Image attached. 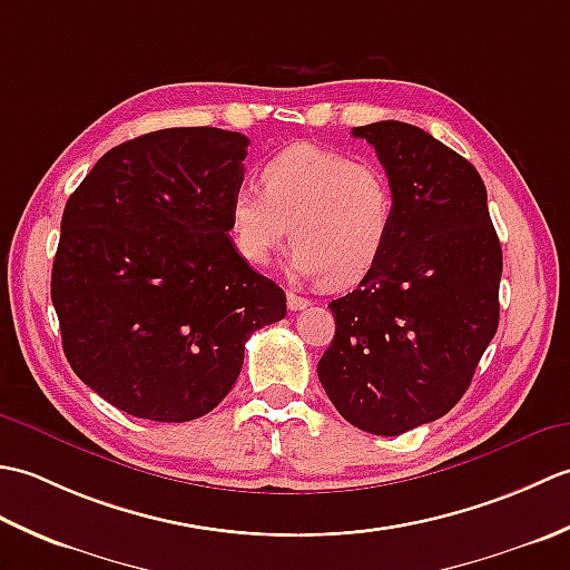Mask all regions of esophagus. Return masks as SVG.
I'll list each match as a JSON object with an SVG mask.
<instances>
[{
  "mask_svg": "<svg viewBox=\"0 0 570 570\" xmlns=\"http://www.w3.org/2000/svg\"><path fill=\"white\" fill-rule=\"evenodd\" d=\"M286 304H288V311H304L311 304V301L304 298V296H298V294H288Z\"/></svg>",
  "mask_w": 570,
  "mask_h": 570,
  "instance_id": "obj_1",
  "label": "esophagus"
}]
</instances>
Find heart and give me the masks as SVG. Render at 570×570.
<instances>
[{
	"label": "heart",
	"instance_id": "b5f03b06",
	"mask_svg": "<svg viewBox=\"0 0 570 570\" xmlns=\"http://www.w3.org/2000/svg\"><path fill=\"white\" fill-rule=\"evenodd\" d=\"M262 193L242 188L229 203V235L245 262L262 266L294 239L288 269L331 286L362 282L390 245L394 188L374 161L316 144H294L259 168Z\"/></svg>",
	"mask_w": 570,
	"mask_h": 570
}]
</instances>
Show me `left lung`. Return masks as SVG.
<instances>
[{"instance_id": "left-lung-1", "label": "left lung", "mask_w": 570, "mask_h": 570, "mask_svg": "<svg viewBox=\"0 0 570 570\" xmlns=\"http://www.w3.org/2000/svg\"><path fill=\"white\" fill-rule=\"evenodd\" d=\"M394 188L380 264L328 304L318 380L353 426L399 435L448 414L500 323L502 247L475 166L414 125L355 127Z\"/></svg>"}]
</instances>
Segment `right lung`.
Listing matches in <instances>:
<instances>
[{
	"instance_id": "1",
	"label": "right lung",
	"mask_w": 570,
	"mask_h": 570,
	"mask_svg": "<svg viewBox=\"0 0 570 570\" xmlns=\"http://www.w3.org/2000/svg\"><path fill=\"white\" fill-rule=\"evenodd\" d=\"M249 139L174 127L107 151L68 198L51 272L63 353L105 402L193 421L239 377L286 294L229 239Z\"/></svg>"
}]
</instances>
